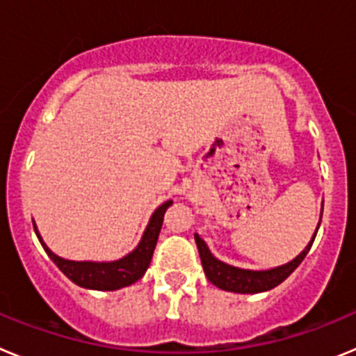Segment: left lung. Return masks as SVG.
I'll use <instances>...</instances> for the list:
<instances>
[{
	"instance_id": "obj_1",
	"label": "left lung",
	"mask_w": 356,
	"mask_h": 356,
	"mask_svg": "<svg viewBox=\"0 0 356 356\" xmlns=\"http://www.w3.org/2000/svg\"><path fill=\"white\" fill-rule=\"evenodd\" d=\"M321 216H323V212H321ZM317 229H319V226H317ZM316 235L317 232L314 234L312 241L308 242V246L292 262L285 264L282 267H276V269H269V271H246V269H238V267H232L228 264L219 262L217 259H213L212 253L207 248L205 241L200 235H196L194 238H196L197 251H200V259L201 264H203V269H205L207 278L216 287L222 289V291L241 292V294H254V292L271 291L276 285L282 284L284 280H287L296 267L303 262V259L307 257L310 248H312Z\"/></svg>"
}]
</instances>
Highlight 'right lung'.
Returning <instances> with one entry per match:
<instances>
[{"label": "right lung", "instance_id": "obj_1", "mask_svg": "<svg viewBox=\"0 0 356 356\" xmlns=\"http://www.w3.org/2000/svg\"><path fill=\"white\" fill-rule=\"evenodd\" d=\"M171 205L172 201H165L163 205H160L155 210V213L151 216L146 232H144L143 241L139 242V246L135 248L130 254H127L124 259L115 260V262H74V260L60 259V257H56L55 253L49 251V248L44 244L39 234H37V237H39L46 253L49 254V259L56 264V267L71 282H74L80 287L94 289V291H115V289L128 287V285L135 284L139 278H143V275L149 267L151 257H153L156 241H159L163 213Z\"/></svg>", "mask_w": 356, "mask_h": 356}]
</instances>
